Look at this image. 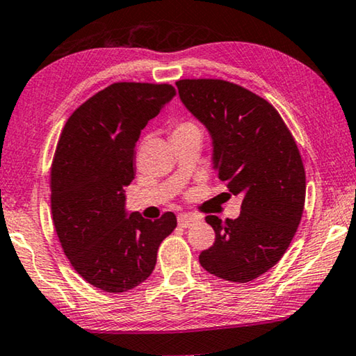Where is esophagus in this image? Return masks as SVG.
I'll use <instances>...</instances> for the list:
<instances>
[{
  "instance_id": "1",
  "label": "esophagus",
  "mask_w": 356,
  "mask_h": 356,
  "mask_svg": "<svg viewBox=\"0 0 356 356\" xmlns=\"http://www.w3.org/2000/svg\"><path fill=\"white\" fill-rule=\"evenodd\" d=\"M197 220H199V218L194 216V215H189V213H179V215H178V226L189 227V226H193V224Z\"/></svg>"
}]
</instances>
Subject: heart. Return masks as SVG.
I'll return each mask as SVG.
<instances>
[{"label": "heart", "instance_id": "obj_1", "mask_svg": "<svg viewBox=\"0 0 356 356\" xmlns=\"http://www.w3.org/2000/svg\"><path fill=\"white\" fill-rule=\"evenodd\" d=\"M189 132H199V127L191 121H177L172 127V136L189 134Z\"/></svg>", "mask_w": 356, "mask_h": 356}]
</instances>
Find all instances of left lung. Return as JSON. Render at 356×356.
<instances>
[{"label":"left lung","instance_id":"obj_1","mask_svg":"<svg viewBox=\"0 0 356 356\" xmlns=\"http://www.w3.org/2000/svg\"><path fill=\"white\" fill-rule=\"evenodd\" d=\"M177 86L211 135L218 178L243 197L237 220L205 218L216 237L200 253V266L224 280L251 282L282 259L302 218L305 170L298 145L277 109L242 86L224 79Z\"/></svg>","mask_w":356,"mask_h":356}]
</instances>
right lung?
Returning <instances> with one entry per match:
<instances>
[{
	"label": "right lung",
	"instance_id": "obj_1",
	"mask_svg": "<svg viewBox=\"0 0 356 356\" xmlns=\"http://www.w3.org/2000/svg\"><path fill=\"white\" fill-rule=\"evenodd\" d=\"M177 95L172 84L114 83L71 114L51 167V210L74 270L106 293L129 291L154 270L157 250L177 227L163 213H125L135 143L147 121Z\"/></svg>",
	"mask_w": 356,
	"mask_h": 356
}]
</instances>
